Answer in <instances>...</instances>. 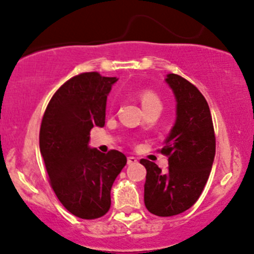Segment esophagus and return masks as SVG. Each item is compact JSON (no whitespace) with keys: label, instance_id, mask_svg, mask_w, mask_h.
<instances>
[{"label":"esophagus","instance_id":"obj_1","mask_svg":"<svg viewBox=\"0 0 254 254\" xmlns=\"http://www.w3.org/2000/svg\"><path fill=\"white\" fill-rule=\"evenodd\" d=\"M138 162V159L134 156H128L127 157V163L128 165H135Z\"/></svg>","mask_w":254,"mask_h":254}]
</instances>
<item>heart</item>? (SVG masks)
<instances>
[{"instance_id": "obj_1", "label": "heart", "mask_w": 254, "mask_h": 254, "mask_svg": "<svg viewBox=\"0 0 254 254\" xmlns=\"http://www.w3.org/2000/svg\"><path fill=\"white\" fill-rule=\"evenodd\" d=\"M139 99H140L144 110L151 108V106H160L161 108V100L159 95L155 93L154 91H151V89H143V91H140Z\"/></svg>"}]
</instances>
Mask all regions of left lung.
<instances>
[{"instance_id":"left-lung-1","label":"left lung","mask_w":254,"mask_h":254,"mask_svg":"<svg viewBox=\"0 0 254 254\" xmlns=\"http://www.w3.org/2000/svg\"><path fill=\"white\" fill-rule=\"evenodd\" d=\"M177 99V120L166 145L168 171L141 159L146 168L144 203L150 213L171 217L195 204L208 181L215 155L213 121L207 100L191 82L176 73L167 75Z\"/></svg>"}]
</instances>
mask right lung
<instances>
[{"mask_svg":"<svg viewBox=\"0 0 254 254\" xmlns=\"http://www.w3.org/2000/svg\"><path fill=\"white\" fill-rule=\"evenodd\" d=\"M116 77L83 72L59 87L43 114L40 151L48 181L63 206L82 219L108 213L110 191L127 157L88 148L89 132L105 124L106 98Z\"/></svg>","mask_w":254,"mask_h":254,"instance_id":"add662e5","label":"right lung"}]
</instances>
